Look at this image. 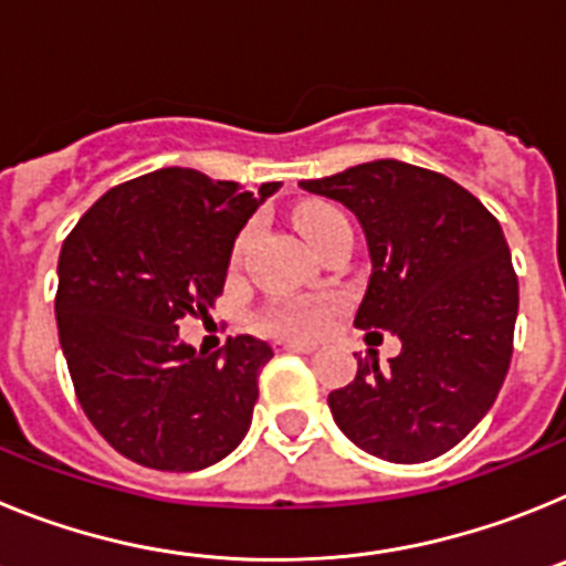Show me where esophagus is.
Returning <instances> with one entry per match:
<instances>
[{"label": "esophagus", "instance_id": "esophagus-1", "mask_svg": "<svg viewBox=\"0 0 566 566\" xmlns=\"http://www.w3.org/2000/svg\"><path fill=\"white\" fill-rule=\"evenodd\" d=\"M280 348H283V352H297V354L314 352L312 343H300V339H283V343H280Z\"/></svg>", "mask_w": 566, "mask_h": 566}]
</instances>
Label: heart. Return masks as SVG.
Returning a JSON list of instances; mask_svg holds the SVG:
<instances>
[{
    "label": "heart",
    "instance_id": "1",
    "mask_svg": "<svg viewBox=\"0 0 566 566\" xmlns=\"http://www.w3.org/2000/svg\"><path fill=\"white\" fill-rule=\"evenodd\" d=\"M294 223H297L300 234L308 240V247L312 249H319L323 243L337 238V234H352V223H348L343 209L323 201L300 207L297 214H294ZM243 240H247V232L240 234L234 252L243 247ZM328 312H332V303H286V306H277L269 312L266 328L274 334H300V337H312V334L323 332Z\"/></svg>",
    "mask_w": 566,
    "mask_h": 566
}]
</instances>
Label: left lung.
<instances>
[{
    "mask_svg": "<svg viewBox=\"0 0 566 566\" xmlns=\"http://www.w3.org/2000/svg\"><path fill=\"white\" fill-rule=\"evenodd\" d=\"M300 187L363 223L374 269L354 326L402 339L391 363L368 352L328 394L334 422L388 462L442 457L496 402L513 357L518 277L502 227L457 181L394 158Z\"/></svg>",
    "mask_w": 566,
    "mask_h": 566,
    "instance_id": "8db88e82",
    "label": "left lung"
}]
</instances>
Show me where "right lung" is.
Returning a JSON list of instances; mask_svg holds the SVG:
<instances>
[{
    "instance_id": "right-lung-1",
    "label": "right lung",
    "mask_w": 566,
    "mask_h": 566,
    "mask_svg": "<svg viewBox=\"0 0 566 566\" xmlns=\"http://www.w3.org/2000/svg\"><path fill=\"white\" fill-rule=\"evenodd\" d=\"M258 195L198 169L167 167L104 192L59 254L56 323L84 413L122 457L189 473L247 437L272 345L240 334L195 352L178 319L214 306L232 243Z\"/></svg>"
}]
</instances>
